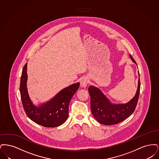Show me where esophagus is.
<instances>
[{
	"mask_svg": "<svg viewBox=\"0 0 159 159\" xmlns=\"http://www.w3.org/2000/svg\"><path fill=\"white\" fill-rule=\"evenodd\" d=\"M88 83V79L87 77H83L82 79H81V80H80V85H81L82 87L85 88L87 86Z\"/></svg>",
	"mask_w": 159,
	"mask_h": 159,
	"instance_id": "esophagus-1",
	"label": "esophagus"
}]
</instances>
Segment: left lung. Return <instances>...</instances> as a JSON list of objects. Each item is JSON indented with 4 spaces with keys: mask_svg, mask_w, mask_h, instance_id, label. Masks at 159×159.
I'll use <instances>...</instances> for the list:
<instances>
[{
    "mask_svg": "<svg viewBox=\"0 0 159 159\" xmlns=\"http://www.w3.org/2000/svg\"><path fill=\"white\" fill-rule=\"evenodd\" d=\"M132 61L136 64V61L130 55ZM134 97L126 104H112L98 88L91 86L88 88L91 97V111L99 123L105 125L117 124L127 119L135 110L140 92V80Z\"/></svg>",
    "mask_w": 159,
    "mask_h": 159,
    "instance_id": "8db88e82",
    "label": "left lung"
}]
</instances>
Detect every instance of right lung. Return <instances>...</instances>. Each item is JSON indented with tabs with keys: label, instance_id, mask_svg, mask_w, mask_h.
Here are the masks:
<instances>
[{
	"label": "right lung",
	"instance_id": "obj_1",
	"mask_svg": "<svg viewBox=\"0 0 159 159\" xmlns=\"http://www.w3.org/2000/svg\"><path fill=\"white\" fill-rule=\"evenodd\" d=\"M27 63L23 67L20 86L21 98L27 116L32 121L46 128L62 125L68 118L70 102L78 90L80 83H75L64 88L53 98L36 107L32 103L27 92Z\"/></svg>",
	"mask_w": 159,
	"mask_h": 159
}]
</instances>
